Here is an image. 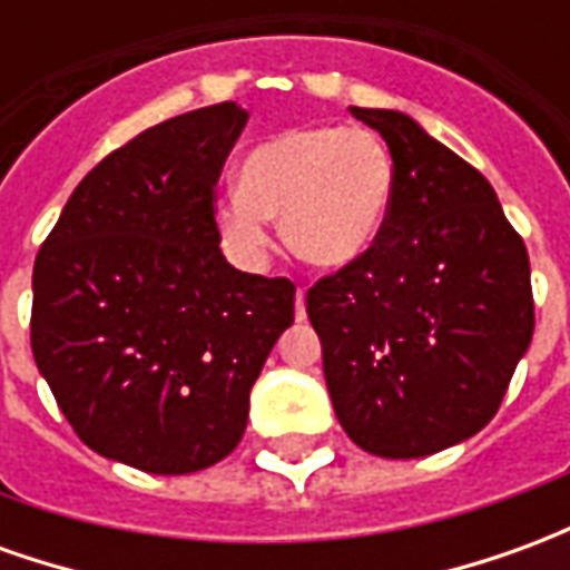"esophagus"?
Listing matches in <instances>:
<instances>
[{"label": "esophagus", "mask_w": 570, "mask_h": 570, "mask_svg": "<svg viewBox=\"0 0 570 570\" xmlns=\"http://www.w3.org/2000/svg\"><path fill=\"white\" fill-rule=\"evenodd\" d=\"M296 321H305V286L296 289Z\"/></svg>", "instance_id": "esophagus-1"}]
</instances>
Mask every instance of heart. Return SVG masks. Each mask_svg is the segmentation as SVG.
<instances>
[{
    "label": "heart",
    "instance_id": "b5f03b06",
    "mask_svg": "<svg viewBox=\"0 0 570 570\" xmlns=\"http://www.w3.org/2000/svg\"><path fill=\"white\" fill-rule=\"evenodd\" d=\"M394 158L366 128H298L240 161L237 195L216 210L225 244L259 262L281 216L284 244L314 268H347L379 240L394 198Z\"/></svg>",
    "mask_w": 570,
    "mask_h": 570
}]
</instances>
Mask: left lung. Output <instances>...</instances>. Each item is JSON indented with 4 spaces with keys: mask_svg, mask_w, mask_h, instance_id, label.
Wrapping results in <instances>:
<instances>
[{
    "mask_svg": "<svg viewBox=\"0 0 570 570\" xmlns=\"http://www.w3.org/2000/svg\"><path fill=\"white\" fill-rule=\"evenodd\" d=\"M394 158L372 249L308 289L338 424L363 452L424 458L485 428L531 345L528 249L489 179L403 112L360 109Z\"/></svg>",
    "mask_w": 570,
    "mask_h": 570,
    "instance_id": "1",
    "label": "left lung"
}]
</instances>
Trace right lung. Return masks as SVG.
Masks as SVG:
<instances>
[{
    "instance_id": "1",
    "label": "right lung",
    "mask_w": 570,
    "mask_h": 570,
    "mask_svg": "<svg viewBox=\"0 0 570 570\" xmlns=\"http://www.w3.org/2000/svg\"><path fill=\"white\" fill-rule=\"evenodd\" d=\"M235 104L167 118L81 179L32 268L36 366L79 440L158 476L223 461L293 323L296 286L219 249L216 183Z\"/></svg>"
}]
</instances>
